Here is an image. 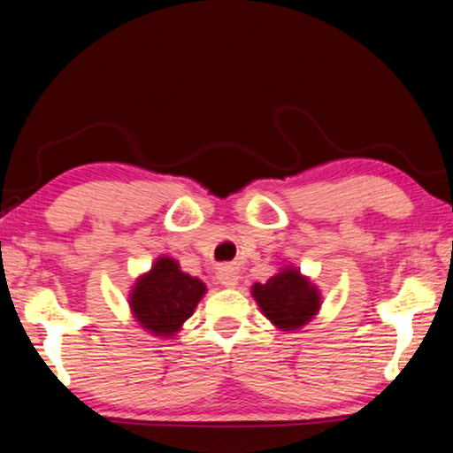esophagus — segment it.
<instances>
[{
    "label": "esophagus",
    "instance_id": "1",
    "mask_svg": "<svg viewBox=\"0 0 453 453\" xmlns=\"http://www.w3.org/2000/svg\"><path fill=\"white\" fill-rule=\"evenodd\" d=\"M218 281L226 288H235L237 281H240V273L234 265H224L218 270Z\"/></svg>",
    "mask_w": 453,
    "mask_h": 453
}]
</instances>
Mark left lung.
I'll use <instances>...</instances> for the list:
<instances>
[{"instance_id": "8db88e82", "label": "left lung", "mask_w": 453, "mask_h": 453, "mask_svg": "<svg viewBox=\"0 0 453 453\" xmlns=\"http://www.w3.org/2000/svg\"><path fill=\"white\" fill-rule=\"evenodd\" d=\"M251 296L264 316L281 332L303 327L321 308L319 289L294 265L281 267L265 283H254Z\"/></svg>"}]
</instances>
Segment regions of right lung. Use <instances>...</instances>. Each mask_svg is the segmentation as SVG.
Segmentation results:
<instances>
[{"instance_id": "right-lung-1", "label": "right lung", "mask_w": 453, "mask_h": 453, "mask_svg": "<svg viewBox=\"0 0 453 453\" xmlns=\"http://www.w3.org/2000/svg\"><path fill=\"white\" fill-rule=\"evenodd\" d=\"M205 283L180 270L178 259L162 256L142 273L129 291V310L143 329L173 337L205 296Z\"/></svg>"}]
</instances>
